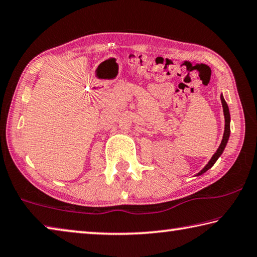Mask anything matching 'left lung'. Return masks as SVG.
Returning <instances> with one entry per match:
<instances>
[{"label": "left lung", "instance_id": "left-lung-1", "mask_svg": "<svg viewBox=\"0 0 257 257\" xmlns=\"http://www.w3.org/2000/svg\"><path fill=\"white\" fill-rule=\"evenodd\" d=\"M221 103H222V107H223V114H224V133H223V138H222V142H221V144L219 146V149L216 150V152L214 153V155L212 156L211 160L208 161V163L204 167L201 171H199L197 175L201 176L203 173H205L208 169H211L214 163L217 161V159L220 158L221 154L223 153V151L225 149V146H227V143L229 141V137H230V112H229V107H228V104L225 102V99L223 97V95L221 94Z\"/></svg>", "mask_w": 257, "mask_h": 257}]
</instances>
